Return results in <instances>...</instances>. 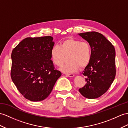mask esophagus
I'll list each match as a JSON object with an SVG mask.
<instances>
[{
  "label": "esophagus",
  "mask_w": 128,
  "mask_h": 128,
  "mask_svg": "<svg viewBox=\"0 0 128 128\" xmlns=\"http://www.w3.org/2000/svg\"><path fill=\"white\" fill-rule=\"evenodd\" d=\"M65 74L69 77H73L74 76V74Z\"/></svg>",
  "instance_id": "34e87169"
}]
</instances>
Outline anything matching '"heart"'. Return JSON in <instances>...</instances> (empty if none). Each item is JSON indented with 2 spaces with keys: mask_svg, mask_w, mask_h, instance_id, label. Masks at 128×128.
Listing matches in <instances>:
<instances>
[{
  "mask_svg": "<svg viewBox=\"0 0 128 128\" xmlns=\"http://www.w3.org/2000/svg\"><path fill=\"white\" fill-rule=\"evenodd\" d=\"M67 56L70 62L60 70L64 73L74 72L79 67L84 68L89 64L92 56L91 46L88 42L70 38L61 42L60 46L56 45L51 49V60L56 66H61Z\"/></svg>",
  "mask_w": 128,
  "mask_h": 128,
  "instance_id": "heart-1",
  "label": "heart"
}]
</instances>
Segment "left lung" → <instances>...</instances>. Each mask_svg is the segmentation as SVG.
<instances>
[{"label":"left lung","mask_w":128,"mask_h":128,"mask_svg":"<svg viewBox=\"0 0 128 128\" xmlns=\"http://www.w3.org/2000/svg\"><path fill=\"white\" fill-rule=\"evenodd\" d=\"M88 42L92 50L91 59L82 72L86 83L79 90L84 97L96 99L106 92L116 76L114 46L102 34L95 32L78 34Z\"/></svg>","instance_id":"8db88e82"}]
</instances>
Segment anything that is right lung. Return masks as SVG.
Returning <instances> with one entry per match:
<instances>
[{
    "instance_id": "1",
    "label": "right lung",
    "mask_w": 128,
    "mask_h": 128,
    "mask_svg": "<svg viewBox=\"0 0 128 128\" xmlns=\"http://www.w3.org/2000/svg\"><path fill=\"white\" fill-rule=\"evenodd\" d=\"M52 36L28 37L13 49L11 77L18 91L32 102L44 100L61 76L54 70L50 51Z\"/></svg>"
}]
</instances>
